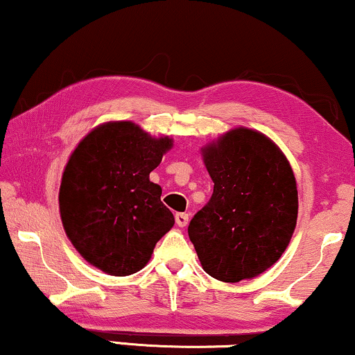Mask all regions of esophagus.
I'll return each mask as SVG.
<instances>
[{
	"label": "esophagus",
	"mask_w": 355,
	"mask_h": 355,
	"mask_svg": "<svg viewBox=\"0 0 355 355\" xmlns=\"http://www.w3.org/2000/svg\"><path fill=\"white\" fill-rule=\"evenodd\" d=\"M176 225L178 226H181V227H184V226H187V223H189V215L187 213H176Z\"/></svg>",
	"instance_id": "esophagus-1"
}]
</instances>
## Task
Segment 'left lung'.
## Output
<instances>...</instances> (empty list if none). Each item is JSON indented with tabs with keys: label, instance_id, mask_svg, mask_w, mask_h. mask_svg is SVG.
I'll return each mask as SVG.
<instances>
[{
	"label": "left lung",
	"instance_id": "1",
	"mask_svg": "<svg viewBox=\"0 0 355 355\" xmlns=\"http://www.w3.org/2000/svg\"><path fill=\"white\" fill-rule=\"evenodd\" d=\"M213 193L189 225L203 270L215 279L255 278L279 260L297 221L289 162L263 134L234 129L203 148Z\"/></svg>",
	"mask_w": 355,
	"mask_h": 355
}]
</instances>
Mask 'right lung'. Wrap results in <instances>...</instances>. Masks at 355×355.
<instances>
[{
	"label": "right lung",
	"mask_w": 355,
	"mask_h": 355,
	"mask_svg": "<svg viewBox=\"0 0 355 355\" xmlns=\"http://www.w3.org/2000/svg\"><path fill=\"white\" fill-rule=\"evenodd\" d=\"M173 147L130 121L108 123L77 145L62 173L60 211L72 245L113 276L137 273L174 225L150 173Z\"/></svg>",
	"instance_id": "right-lung-1"
}]
</instances>
